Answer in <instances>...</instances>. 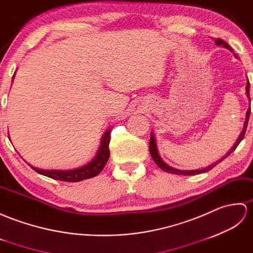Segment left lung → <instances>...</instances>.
<instances>
[{
	"label": "left lung",
	"mask_w": 253,
	"mask_h": 253,
	"mask_svg": "<svg viewBox=\"0 0 253 253\" xmlns=\"http://www.w3.org/2000/svg\"><path fill=\"white\" fill-rule=\"evenodd\" d=\"M215 44L216 45H223L224 47H226V48H228V49H231L232 52H233V49H232V47L228 45V44L225 42V41H223L222 39H216L215 40ZM249 86H250V83H249V81L247 82V86H246V94L248 95V97H249V100H250V95H249ZM249 116H250V108L248 109V111H247V115H246V121H245V125H244V130H243V132L240 133V135H239V137H238V139L236 141V143H235V145L233 146L232 147V149L228 151V153L223 157L222 159H220L218 161H216V162H214V164H212V165H210L209 167H207V168H205V169H199V170H187V171H184V170H177V169H174V168H172V167H169L168 166L165 161H162V159L160 158V156H159V154H158V150H157V145H156V139H155V137H154V135L153 134H150V141H149V151H150V156H151V158H153V160L155 161V164L158 166L160 169H162L164 171H166V172H169V173H173V174H177V175H195V174H199V173H205V172H207V171H210L211 169H213V168H214L217 164H220L221 161H223L224 159L226 158L227 156H229L231 155L233 151L237 148V146L239 145V143L243 141V138H244V136H245V133H246V130H247V126H248V121H249Z\"/></svg>",
	"instance_id": "8db88e82"
}]
</instances>
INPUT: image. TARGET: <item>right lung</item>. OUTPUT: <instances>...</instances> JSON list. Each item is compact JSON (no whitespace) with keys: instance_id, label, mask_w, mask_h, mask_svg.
Masks as SVG:
<instances>
[{"instance_id":"add662e5","label":"right lung","mask_w":253,"mask_h":253,"mask_svg":"<svg viewBox=\"0 0 253 253\" xmlns=\"http://www.w3.org/2000/svg\"><path fill=\"white\" fill-rule=\"evenodd\" d=\"M109 142H110V130L106 132L102 137L99 149L97 151L95 158L89 164L83 166L81 168L74 170H42L29 165L36 172L42 174L44 176H47L58 181L64 182H80L83 179H87L96 176L97 174L102 172L105 165L107 164L109 159Z\"/></svg>"}]
</instances>
